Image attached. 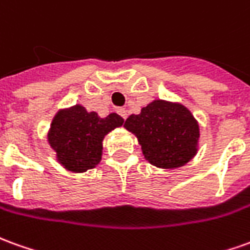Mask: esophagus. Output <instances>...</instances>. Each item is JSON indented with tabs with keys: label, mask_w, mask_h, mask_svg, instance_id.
Returning <instances> with one entry per match:
<instances>
[{
	"label": "esophagus",
	"mask_w": 250,
	"mask_h": 250,
	"mask_svg": "<svg viewBox=\"0 0 250 250\" xmlns=\"http://www.w3.org/2000/svg\"><path fill=\"white\" fill-rule=\"evenodd\" d=\"M118 113H119L120 116H122L125 120L127 119V109H125V108H120L119 111H118Z\"/></svg>",
	"instance_id": "1"
}]
</instances>
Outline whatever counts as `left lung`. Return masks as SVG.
I'll return each instance as SVG.
<instances>
[{
    "instance_id": "obj_1",
    "label": "left lung",
    "mask_w": 250,
    "mask_h": 250,
    "mask_svg": "<svg viewBox=\"0 0 250 250\" xmlns=\"http://www.w3.org/2000/svg\"><path fill=\"white\" fill-rule=\"evenodd\" d=\"M125 127L137 135L145 158L155 167H183L196 154L198 122L181 104L153 101L127 118Z\"/></svg>"
}]
</instances>
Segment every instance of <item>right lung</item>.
<instances>
[{
    "mask_svg": "<svg viewBox=\"0 0 250 250\" xmlns=\"http://www.w3.org/2000/svg\"><path fill=\"white\" fill-rule=\"evenodd\" d=\"M123 122L116 113L101 119L96 112L74 105L57 113L48 132V142L66 169L86 172L100 162L104 137Z\"/></svg>",
    "mask_w": 250,
    "mask_h": 250,
    "instance_id": "1",
    "label": "right lung"
}]
</instances>
